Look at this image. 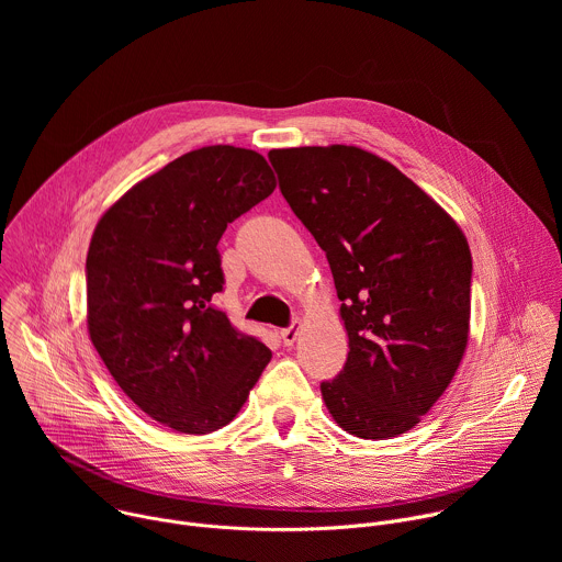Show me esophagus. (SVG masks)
Masks as SVG:
<instances>
[{
	"mask_svg": "<svg viewBox=\"0 0 562 562\" xmlns=\"http://www.w3.org/2000/svg\"><path fill=\"white\" fill-rule=\"evenodd\" d=\"M297 334H300V327H297V323H293L291 327H286V329L280 331V338H282V342H284L286 347H293V342L297 340Z\"/></svg>",
	"mask_w": 562,
	"mask_h": 562,
	"instance_id": "esophagus-1",
	"label": "esophagus"
}]
</instances>
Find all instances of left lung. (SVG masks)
Wrapping results in <instances>:
<instances>
[{
    "instance_id": "8db88e82",
    "label": "left lung",
    "mask_w": 562,
    "mask_h": 562,
    "mask_svg": "<svg viewBox=\"0 0 562 562\" xmlns=\"http://www.w3.org/2000/svg\"><path fill=\"white\" fill-rule=\"evenodd\" d=\"M269 159L342 302L349 356L319 382L329 414L364 440L409 431L467 349V237L420 187L358 146L276 148Z\"/></svg>"
}]
</instances>
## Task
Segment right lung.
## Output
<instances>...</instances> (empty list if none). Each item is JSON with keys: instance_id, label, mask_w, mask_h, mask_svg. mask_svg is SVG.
Returning a JSON list of instances; mask_svg holds the SVG:
<instances>
[{"instance_id": "1", "label": "right lung", "mask_w": 562, "mask_h": 562, "mask_svg": "<svg viewBox=\"0 0 562 562\" xmlns=\"http://www.w3.org/2000/svg\"><path fill=\"white\" fill-rule=\"evenodd\" d=\"M276 189L249 148L191 150L126 191L87 256L91 342L120 389L180 434L228 425L271 360L213 304L226 224Z\"/></svg>"}]
</instances>
